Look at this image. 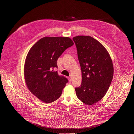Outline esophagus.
I'll use <instances>...</instances> for the list:
<instances>
[{"instance_id": "obj_1", "label": "esophagus", "mask_w": 134, "mask_h": 134, "mask_svg": "<svg viewBox=\"0 0 134 134\" xmlns=\"http://www.w3.org/2000/svg\"><path fill=\"white\" fill-rule=\"evenodd\" d=\"M68 81H69V82H70L71 81V78L70 77H68Z\"/></svg>"}]
</instances>
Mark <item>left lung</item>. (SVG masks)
<instances>
[{
  "label": "left lung",
  "instance_id": "obj_1",
  "mask_svg": "<svg viewBox=\"0 0 134 134\" xmlns=\"http://www.w3.org/2000/svg\"><path fill=\"white\" fill-rule=\"evenodd\" d=\"M82 70V83L75 88L77 98L92 105L101 100L107 93L113 76L111 58L105 47L90 36L72 38Z\"/></svg>",
  "mask_w": 134,
  "mask_h": 134
}]
</instances>
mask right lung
I'll return each mask as SVG.
<instances>
[{
    "label": "right lung",
    "instance_id": "add662e5",
    "mask_svg": "<svg viewBox=\"0 0 134 134\" xmlns=\"http://www.w3.org/2000/svg\"><path fill=\"white\" fill-rule=\"evenodd\" d=\"M74 44L68 37H44L29 50L24 64V78L30 91L45 103L55 101L62 95L68 80L54 68L65 50Z\"/></svg>",
    "mask_w": 134,
    "mask_h": 134
}]
</instances>
